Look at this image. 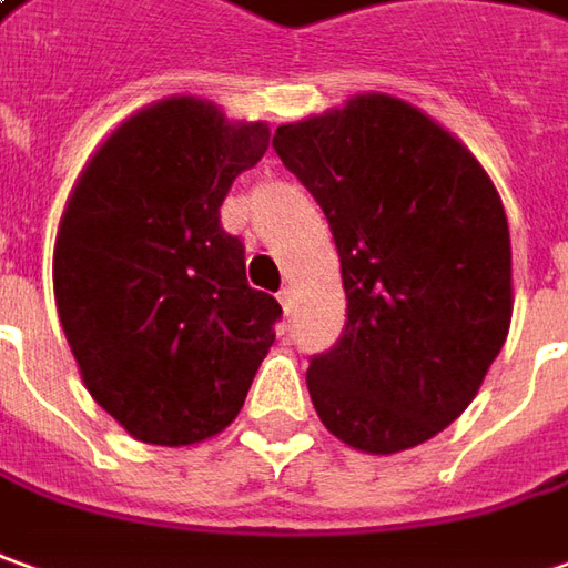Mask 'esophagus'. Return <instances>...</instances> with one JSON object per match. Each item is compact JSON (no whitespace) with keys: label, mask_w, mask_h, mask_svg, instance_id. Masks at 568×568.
Listing matches in <instances>:
<instances>
[{"label":"esophagus","mask_w":568,"mask_h":568,"mask_svg":"<svg viewBox=\"0 0 568 568\" xmlns=\"http://www.w3.org/2000/svg\"><path fill=\"white\" fill-rule=\"evenodd\" d=\"M280 304H283L285 316L295 314V292H292V288H283V292H280Z\"/></svg>","instance_id":"obj_1"}]
</instances>
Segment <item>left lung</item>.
<instances>
[{"mask_svg":"<svg viewBox=\"0 0 568 568\" xmlns=\"http://www.w3.org/2000/svg\"><path fill=\"white\" fill-rule=\"evenodd\" d=\"M273 149L329 220L348 320L307 392L338 442L397 454L478 395L507 342L513 252L476 154L385 92L276 126Z\"/></svg>","mask_w":568,"mask_h":568,"instance_id":"obj_1","label":"left lung"}]
</instances>
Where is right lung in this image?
<instances>
[{
  "label": "right lung",
  "instance_id": "1",
  "mask_svg": "<svg viewBox=\"0 0 568 568\" xmlns=\"http://www.w3.org/2000/svg\"><path fill=\"white\" fill-rule=\"evenodd\" d=\"M270 145L264 121L171 95L92 152L58 223L61 329L92 400L136 442L199 445L233 423L280 301L245 280L220 204Z\"/></svg>",
  "mask_w": 568,
  "mask_h": 568
}]
</instances>
